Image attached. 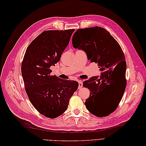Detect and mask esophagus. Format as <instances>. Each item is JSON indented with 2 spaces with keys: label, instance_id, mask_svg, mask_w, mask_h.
<instances>
[{
  "label": "esophagus",
  "instance_id": "esophagus-1",
  "mask_svg": "<svg viewBox=\"0 0 146 146\" xmlns=\"http://www.w3.org/2000/svg\"><path fill=\"white\" fill-rule=\"evenodd\" d=\"M83 86V83L82 81H78V89H80Z\"/></svg>",
  "mask_w": 146,
  "mask_h": 146
}]
</instances>
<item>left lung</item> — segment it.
<instances>
[{
    "label": "left lung",
    "mask_w": 146,
    "mask_h": 146,
    "mask_svg": "<svg viewBox=\"0 0 146 146\" xmlns=\"http://www.w3.org/2000/svg\"><path fill=\"white\" fill-rule=\"evenodd\" d=\"M75 48L86 53L88 60L98 64L100 76L83 82L90 90L85 105L89 112L100 117L113 112L126 87L127 64L122 48L105 29L98 27L78 29L72 36Z\"/></svg>",
    "instance_id": "8db88e82"
}]
</instances>
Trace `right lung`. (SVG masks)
Instances as JSON below:
<instances>
[{
	"mask_svg": "<svg viewBox=\"0 0 146 146\" xmlns=\"http://www.w3.org/2000/svg\"><path fill=\"white\" fill-rule=\"evenodd\" d=\"M75 30L41 33L28 46L21 66L27 94L43 116L55 118L65 112L77 90V81L52 75L50 69L60 60Z\"/></svg>",
	"mask_w": 146,
	"mask_h": 146,
	"instance_id": "right-lung-1",
	"label": "right lung"
}]
</instances>
